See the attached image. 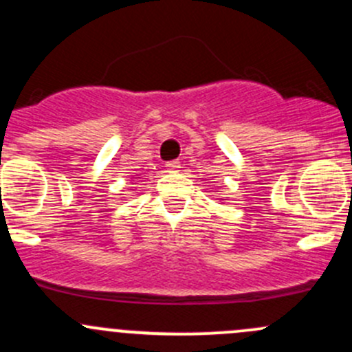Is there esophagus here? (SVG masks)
Returning a JSON list of instances; mask_svg holds the SVG:
<instances>
[{
	"instance_id": "1",
	"label": "esophagus",
	"mask_w": 352,
	"mask_h": 352,
	"mask_svg": "<svg viewBox=\"0 0 352 352\" xmlns=\"http://www.w3.org/2000/svg\"><path fill=\"white\" fill-rule=\"evenodd\" d=\"M166 170H168V172H179V168H180V162L179 160H172V162H166Z\"/></svg>"
}]
</instances>
